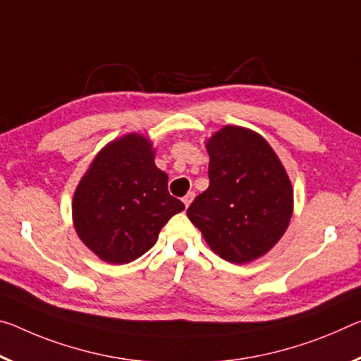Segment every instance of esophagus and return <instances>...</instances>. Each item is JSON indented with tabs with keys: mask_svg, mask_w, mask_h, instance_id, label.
I'll return each mask as SVG.
<instances>
[{
	"mask_svg": "<svg viewBox=\"0 0 361 361\" xmlns=\"http://www.w3.org/2000/svg\"><path fill=\"white\" fill-rule=\"evenodd\" d=\"M192 199H194V192H188V194H186V196H185V197H183V202H185V205H186V207H188V205H190V204H191V201H192Z\"/></svg>",
	"mask_w": 361,
	"mask_h": 361,
	"instance_id": "esophagus-1",
	"label": "esophagus"
}]
</instances>
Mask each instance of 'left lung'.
<instances>
[{
    "mask_svg": "<svg viewBox=\"0 0 361 361\" xmlns=\"http://www.w3.org/2000/svg\"><path fill=\"white\" fill-rule=\"evenodd\" d=\"M209 188L186 214L215 254L245 263L276 244L293 215V186L270 145L241 127L207 142Z\"/></svg>",
    "mask_w": 361,
    "mask_h": 361,
    "instance_id": "left-lung-1",
    "label": "left lung"
}]
</instances>
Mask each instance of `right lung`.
Wrapping results in <instances>:
<instances>
[{
    "mask_svg": "<svg viewBox=\"0 0 361 361\" xmlns=\"http://www.w3.org/2000/svg\"><path fill=\"white\" fill-rule=\"evenodd\" d=\"M167 183L146 138L127 135L107 145L73 196L80 239L104 262L136 260L156 244L165 223L185 209L170 196Z\"/></svg>",
    "mask_w": 361,
    "mask_h": 361,
    "instance_id": "right-lung-1",
    "label": "right lung"
}]
</instances>
